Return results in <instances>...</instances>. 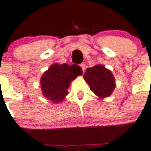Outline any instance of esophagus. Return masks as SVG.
<instances>
[{
	"mask_svg": "<svg viewBox=\"0 0 151 151\" xmlns=\"http://www.w3.org/2000/svg\"><path fill=\"white\" fill-rule=\"evenodd\" d=\"M80 67L82 68L83 71H85V64H83V63H82V64H80Z\"/></svg>",
	"mask_w": 151,
	"mask_h": 151,
	"instance_id": "34e87169",
	"label": "esophagus"
}]
</instances>
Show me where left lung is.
I'll return each mask as SVG.
<instances>
[{
  "label": "left lung",
  "instance_id": "left-lung-1",
  "mask_svg": "<svg viewBox=\"0 0 151 151\" xmlns=\"http://www.w3.org/2000/svg\"><path fill=\"white\" fill-rule=\"evenodd\" d=\"M83 77L91 91L100 98L109 96L115 89V78L112 72L102 65L87 68Z\"/></svg>",
  "mask_w": 151,
  "mask_h": 151
}]
</instances>
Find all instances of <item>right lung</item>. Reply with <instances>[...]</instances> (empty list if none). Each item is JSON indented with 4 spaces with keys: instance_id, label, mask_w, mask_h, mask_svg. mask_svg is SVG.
Returning a JSON list of instances; mask_svg holds the SVG:
<instances>
[{
    "instance_id": "obj_1",
    "label": "right lung",
    "mask_w": 151,
    "mask_h": 151,
    "mask_svg": "<svg viewBox=\"0 0 151 151\" xmlns=\"http://www.w3.org/2000/svg\"><path fill=\"white\" fill-rule=\"evenodd\" d=\"M82 73V68L78 65H53L41 79L43 95L53 103L60 102L68 94V88L71 80Z\"/></svg>"
}]
</instances>
